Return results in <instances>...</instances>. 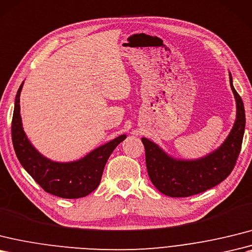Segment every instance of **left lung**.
<instances>
[{"mask_svg":"<svg viewBox=\"0 0 252 252\" xmlns=\"http://www.w3.org/2000/svg\"><path fill=\"white\" fill-rule=\"evenodd\" d=\"M230 85L236 101V120L229 136L218 149L196 160L174 159L148 138H142L145 146L148 176L156 188L172 197L198 194L223 181L236 164L241 153L246 116L242 97Z\"/></svg>","mask_w":252,"mask_h":252,"instance_id":"obj_1","label":"left lung"}]
</instances>
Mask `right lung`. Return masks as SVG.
Masks as SVG:
<instances>
[{"label": "right lung", "instance_id": "obj_1", "mask_svg": "<svg viewBox=\"0 0 252 252\" xmlns=\"http://www.w3.org/2000/svg\"><path fill=\"white\" fill-rule=\"evenodd\" d=\"M20 85L15 98L11 121V139L17 158L23 168L46 191L62 198H79L94 191L102 178L105 164L114 149L126 136L116 137L73 162H55L33 147L22 127L20 116Z\"/></svg>", "mask_w": 252, "mask_h": 252}]
</instances>
